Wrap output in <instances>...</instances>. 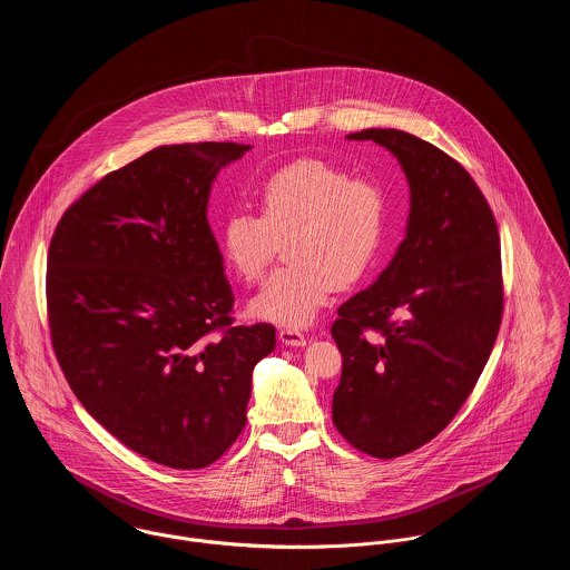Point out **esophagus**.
Here are the masks:
<instances>
[{
    "label": "esophagus",
    "instance_id": "esophagus-1",
    "mask_svg": "<svg viewBox=\"0 0 570 570\" xmlns=\"http://www.w3.org/2000/svg\"><path fill=\"white\" fill-rule=\"evenodd\" d=\"M278 340L287 346H305L307 344V337L303 331L298 328H281L278 331Z\"/></svg>",
    "mask_w": 570,
    "mask_h": 570
}]
</instances>
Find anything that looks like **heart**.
<instances>
[{
	"instance_id": "obj_1",
	"label": "heart",
	"mask_w": 570,
	"mask_h": 570,
	"mask_svg": "<svg viewBox=\"0 0 570 570\" xmlns=\"http://www.w3.org/2000/svg\"><path fill=\"white\" fill-rule=\"evenodd\" d=\"M258 217L233 213L222 252L244 283H256L285 244L289 261L249 301V314L287 328L307 326L337 287L355 285L375 263L389 230V193L325 160H296L256 190Z\"/></svg>"
}]
</instances>
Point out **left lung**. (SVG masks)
Masks as SVG:
<instances>
[{"instance_id":"obj_1","label":"left lung","mask_w":570,"mask_h":570,"mask_svg":"<svg viewBox=\"0 0 570 570\" xmlns=\"http://www.w3.org/2000/svg\"><path fill=\"white\" fill-rule=\"evenodd\" d=\"M346 138L400 160L410 215L391 265L331 325L342 353L333 423L360 452L397 459L454 419L488 364L504 305L500 237L472 175L434 145L400 129Z\"/></svg>"}]
</instances>
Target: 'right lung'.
<instances>
[{"label": "right lung", "mask_w": 570, "mask_h": 570, "mask_svg": "<svg viewBox=\"0 0 570 570\" xmlns=\"http://www.w3.org/2000/svg\"><path fill=\"white\" fill-rule=\"evenodd\" d=\"M249 151L158 147L107 173L61 217L46 298L57 360L82 407L173 470L215 463L242 434L272 325H233V287L206 219L210 186Z\"/></svg>", "instance_id": "obj_1"}]
</instances>
